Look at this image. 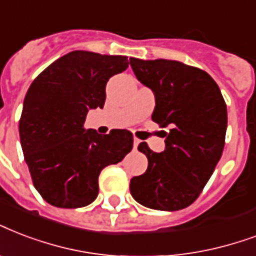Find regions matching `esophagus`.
<instances>
[{
    "mask_svg": "<svg viewBox=\"0 0 256 256\" xmlns=\"http://www.w3.org/2000/svg\"><path fill=\"white\" fill-rule=\"evenodd\" d=\"M140 140H138V138H134V149H136V148H138V145H140Z\"/></svg>",
    "mask_w": 256,
    "mask_h": 256,
    "instance_id": "34e87169",
    "label": "esophagus"
}]
</instances>
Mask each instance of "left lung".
I'll use <instances>...</instances> for the list:
<instances>
[{
  "label": "left lung",
  "instance_id": "1",
  "mask_svg": "<svg viewBox=\"0 0 256 256\" xmlns=\"http://www.w3.org/2000/svg\"><path fill=\"white\" fill-rule=\"evenodd\" d=\"M136 79L156 95L152 120L165 132V150L146 142L138 150L149 165L130 180L136 202L158 210L186 208L200 196L226 144L227 106L219 86L206 71L174 60L130 58Z\"/></svg>",
  "mask_w": 256,
  "mask_h": 256
}]
</instances>
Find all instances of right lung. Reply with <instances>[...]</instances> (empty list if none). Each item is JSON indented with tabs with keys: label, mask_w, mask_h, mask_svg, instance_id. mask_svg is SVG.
Listing matches in <instances>:
<instances>
[{
	"label": "right lung",
	"mask_w": 256,
	"mask_h": 256,
	"mask_svg": "<svg viewBox=\"0 0 256 256\" xmlns=\"http://www.w3.org/2000/svg\"><path fill=\"white\" fill-rule=\"evenodd\" d=\"M128 67L126 56L87 50L64 54L37 76L25 95L18 130L33 185L58 208L91 204L102 169L120 162L132 149V134L86 130L90 108H103L111 76Z\"/></svg>",
	"instance_id": "obj_1"
}]
</instances>
